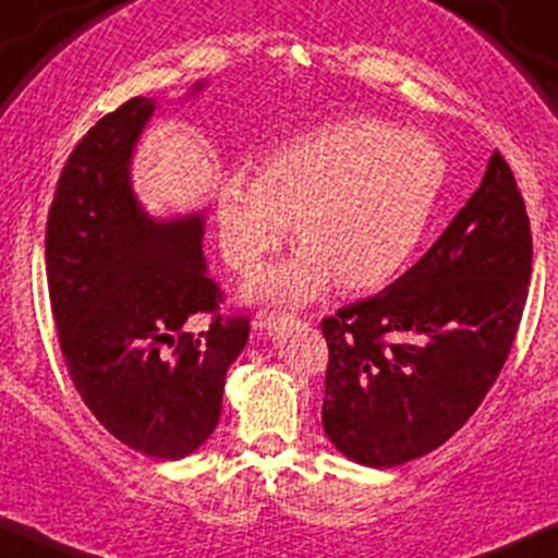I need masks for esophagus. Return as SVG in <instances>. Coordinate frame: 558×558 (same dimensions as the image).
Returning <instances> with one entry per match:
<instances>
[{"label":"esophagus","instance_id":"obj_1","mask_svg":"<svg viewBox=\"0 0 558 558\" xmlns=\"http://www.w3.org/2000/svg\"><path fill=\"white\" fill-rule=\"evenodd\" d=\"M287 318L290 316H284V313H279V311H258L253 318V329L255 331H271V329H277L281 322H287Z\"/></svg>","mask_w":558,"mask_h":558}]
</instances>
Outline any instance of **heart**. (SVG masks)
<instances>
[{
    "mask_svg": "<svg viewBox=\"0 0 558 558\" xmlns=\"http://www.w3.org/2000/svg\"><path fill=\"white\" fill-rule=\"evenodd\" d=\"M442 149L377 118H348L284 142L258 177L231 173L216 192L223 260L247 274L295 234L292 258L255 274L250 300L300 305L340 284L379 290L414 258L446 186Z\"/></svg>",
    "mask_w": 558,
    "mask_h": 558,
    "instance_id": "b5f03b06",
    "label": "heart"
}]
</instances>
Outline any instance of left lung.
Returning a JSON list of instances; mask_svg holds the SVG:
<instances>
[{"mask_svg":"<svg viewBox=\"0 0 558 558\" xmlns=\"http://www.w3.org/2000/svg\"><path fill=\"white\" fill-rule=\"evenodd\" d=\"M530 271L524 199L493 153L480 190L416 266L324 318L331 446L355 464L390 469L464 427L504 368Z\"/></svg>","mask_w":558,"mask_h":558,"instance_id":"8db88e82","label":"left lung"}]
</instances>
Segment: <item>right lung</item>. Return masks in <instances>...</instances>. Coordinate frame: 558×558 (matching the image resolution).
I'll return each mask as SVG.
<instances>
[{
  "mask_svg": "<svg viewBox=\"0 0 558 558\" xmlns=\"http://www.w3.org/2000/svg\"><path fill=\"white\" fill-rule=\"evenodd\" d=\"M158 110L153 97L129 99L71 153L47 218V284L62 359L97 422L123 446L177 461L216 429L250 322L218 316L197 337L184 331L186 318L218 308V287L205 210L149 216L134 192L136 144Z\"/></svg>",
  "mask_w": 558,
  "mask_h": 558,
  "instance_id": "obj_1",
  "label": "right lung"
}]
</instances>
